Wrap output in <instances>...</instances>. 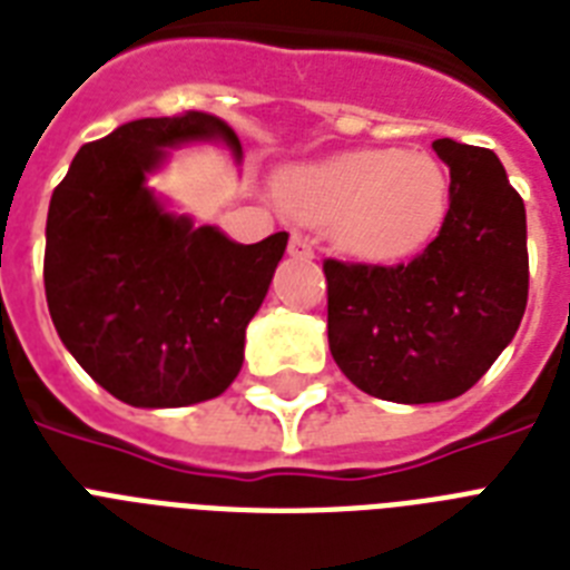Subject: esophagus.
<instances>
[{
    "instance_id": "obj_1",
    "label": "esophagus",
    "mask_w": 570,
    "mask_h": 570,
    "mask_svg": "<svg viewBox=\"0 0 570 570\" xmlns=\"http://www.w3.org/2000/svg\"><path fill=\"white\" fill-rule=\"evenodd\" d=\"M289 254L298 257V261H313V243L307 237H301V234H293L289 237Z\"/></svg>"
}]
</instances>
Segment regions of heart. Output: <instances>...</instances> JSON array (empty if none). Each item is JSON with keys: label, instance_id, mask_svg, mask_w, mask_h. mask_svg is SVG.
Returning <instances> with one entry per match:
<instances>
[{"label": "heart", "instance_id": "heart-1", "mask_svg": "<svg viewBox=\"0 0 570 570\" xmlns=\"http://www.w3.org/2000/svg\"><path fill=\"white\" fill-rule=\"evenodd\" d=\"M293 216L333 222V237L354 257L390 263L436 237L451 180L436 157L397 149H354L301 166L281 180Z\"/></svg>", "mask_w": 570, "mask_h": 570}]
</instances>
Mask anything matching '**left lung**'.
I'll use <instances>...</instances> for the list:
<instances>
[{
    "mask_svg": "<svg viewBox=\"0 0 570 570\" xmlns=\"http://www.w3.org/2000/svg\"><path fill=\"white\" fill-rule=\"evenodd\" d=\"M451 169L436 239L410 263L327 257V342L357 390L395 404L469 392L515 336L527 307L524 202L492 149L433 142Z\"/></svg>",
    "mask_w": 570,
    "mask_h": 570,
    "instance_id": "left-lung-1",
    "label": "left lung"
}]
</instances>
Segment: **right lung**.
<instances>
[{
	"label": "right lung",
	"mask_w": 570,
	"mask_h": 570,
	"mask_svg": "<svg viewBox=\"0 0 570 570\" xmlns=\"http://www.w3.org/2000/svg\"><path fill=\"white\" fill-rule=\"evenodd\" d=\"M237 134L213 114L137 119L81 146L49 202L43 284L78 365L131 406H187L228 390L245 327L269 293L286 230L239 245L160 207L146 175L166 149Z\"/></svg>",
	"instance_id": "right-lung-1"
}]
</instances>
